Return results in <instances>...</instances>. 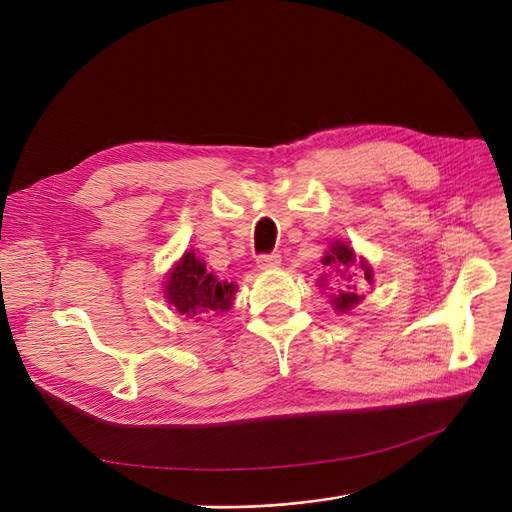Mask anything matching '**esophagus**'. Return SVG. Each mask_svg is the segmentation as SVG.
Instances as JSON below:
<instances>
[{
	"instance_id": "34e87169",
	"label": "esophagus",
	"mask_w": 512,
	"mask_h": 512,
	"mask_svg": "<svg viewBox=\"0 0 512 512\" xmlns=\"http://www.w3.org/2000/svg\"><path fill=\"white\" fill-rule=\"evenodd\" d=\"M282 261V257L278 253H263L257 257V265L261 270H272V267H278Z\"/></svg>"
}]
</instances>
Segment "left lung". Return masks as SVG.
<instances>
[{
	"mask_svg": "<svg viewBox=\"0 0 512 512\" xmlns=\"http://www.w3.org/2000/svg\"><path fill=\"white\" fill-rule=\"evenodd\" d=\"M321 263L328 265L334 272V288H332L334 309L340 313H346L355 305H359L363 301L359 282L373 284L371 267L351 247H348L346 242H334ZM357 271L360 272L359 275L356 274ZM326 280H328V274L319 278V282L324 286H326Z\"/></svg>",
	"mask_w": 512,
	"mask_h": 512,
	"instance_id": "8db88e82",
	"label": "left lung"
}]
</instances>
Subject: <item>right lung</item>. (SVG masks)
I'll return each instance as SVG.
<instances>
[{
    "mask_svg": "<svg viewBox=\"0 0 512 512\" xmlns=\"http://www.w3.org/2000/svg\"><path fill=\"white\" fill-rule=\"evenodd\" d=\"M166 299L186 319H203L232 307L236 284L220 282L207 272L205 261L186 251L166 282Z\"/></svg>",
    "mask_w": 512,
    "mask_h": 512,
    "instance_id": "1",
    "label": "right lung"
}]
</instances>
